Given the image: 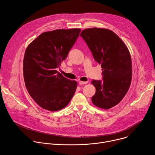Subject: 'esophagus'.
Listing matches in <instances>:
<instances>
[{
  "label": "esophagus",
  "mask_w": 155,
  "mask_h": 155,
  "mask_svg": "<svg viewBox=\"0 0 155 155\" xmlns=\"http://www.w3.org/2000/svg\"><path fill=\"white\" fill-rule=\"evenodd\" d=\"M87 83V82H84V81H79V84L80 85H84V84H86Z\"/></svg>",
  "instance_id": "esophagus-1"
}]
</instances>
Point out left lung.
Here are the masks:
<instances>
[{
	"label": "left lung",
	"instance_id": "8db88e82",
	"mask_svg": "<svg viewBox=\"0 0 155 155\" xmlns=\"http://www.w3.org/2000/svg\"><path fill=\"white\" fill-rule=\"evenodd\" d=\"M80 36L95 61L101 64L103 80H93L96 88L91 101L104 109L118 104L127 94L132 78L131 58L125 44L109 29L86 28Z\"/></svg>",
	"mask_w": 155,
	"mask_h": 155
}]
</instances>
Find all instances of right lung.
Wrapping results in <instances>:
<instances>
[{
    "label": "right lung",
    "instance_id": "add662e5",
    "mask_svg": "<svg viewBox=\"0 0 155 155\" xmlns=\"http://www.w3.org/2000/svg\"><path fill=\"white\" fill-rule=\"evenodd\" d=\"M80 28L58 29L41 34L27 48L23 74L30 97L43 109L57 111L73 98L77 82L58 73L62 61L75 43Z\"/></svg>",
    "mask_w": 155,
    "mask_h": 155
}]
</instances>
